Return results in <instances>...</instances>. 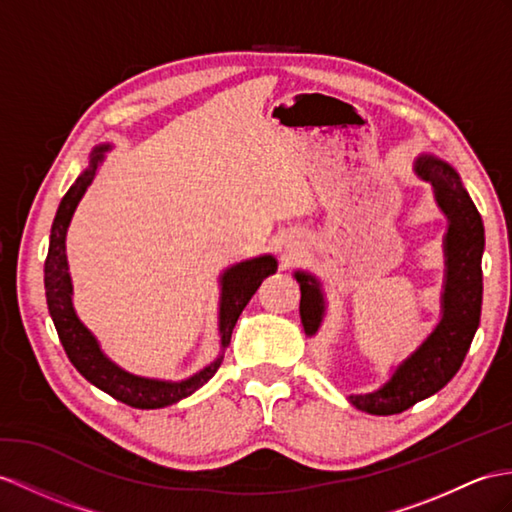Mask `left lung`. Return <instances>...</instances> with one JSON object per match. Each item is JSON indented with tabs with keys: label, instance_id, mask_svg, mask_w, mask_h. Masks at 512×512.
<instances>
[{
	"label": "left lung",
	"instance_id": "8db88e82",
	"mask_svg": "<svg viewBox=\"0 0 512 512\" xmlns=\"http://www.w3.org/2000/svg\"><path fill=\"white\" fill-rule=\"evenodd\" d=\"M419 176L434 186L436 202L450 219L445 236L447 280L443 293V319L419 350L404 360L380 391L350 395V402L369 415H397L441 391L463 365L480 326L482 308V252L484 226L478 208L460 184L456 171L434 156H421ZM302 289L299 315L304 332L313 336L323 317L319 284L308 273H295Z\"/></svg>",
	"mask_w": 512,
	"mask_h": 512
}]
</instances>
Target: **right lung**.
<instances>
[{
    "label": "right lung",
    "instance_id": "obj_1",
    "mask_svg": "<svg viewBox=\"0 0 512 512\" xmlns=\"http://www.w3.org/2000/svg\"><path fill=\"white\" fill-rule=\"evenodd\" d=\"M108 147H99L91 158V167L86 169L82 176L73 182L67 195L62 197L58 206V213L49 234V252L45 258V295L49 315L54 319V326L58 332V339L65 347L69 360L82 376L95 384L97 389L112 395L115 400L128 404L132 408H162L171 406L184 397L195 393L199 386L206 384L215 376L221 367V360L217 358L213 365H208L193 378L182 382H158L132 376V373L119 369L115 363L99 350L95 336L86 330L80 319L73 313L71 304V278L67 271V254H65V236L67 226L71 221L73 210H76L80 197L84 195L86 186L91 184L97 171V162L102 160V154ZM276 258L273 256H260L254 260H245V263L236 265L223 273L221 278V308H219V332H221V345L226 347L232 339V330L236 326V319L243 313L249 299L258 291L267 276L276 271Z\"/></svg>",
    "mask_w": 512,
    "mask_h": 512
}]
</instances>
